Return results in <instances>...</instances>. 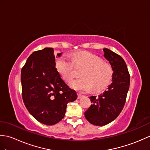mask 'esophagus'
I'll return each instance as SVG.
<instances>
[{
  "instance_id": "esophagus-1",
  "label": "esophagus",
  "mask_w": 150,
  "mask_h": 150,
  "mask_svg": "<svg viewBox=\"0 0 150 150\" xmlns=\"http://www.w3.org/2000/svg\"><path fill=\"white\" fill-rule=\"evenodd\" d=\"M77 96H78L77 98H78L79 99V98H81L82 97H83V95H81V94H80V93H78V94H77Z\"/></svg>"
}]
</instances>
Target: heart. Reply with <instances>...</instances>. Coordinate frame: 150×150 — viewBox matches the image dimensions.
<instances>
[{
    "mask_svg": "<svg viewBox=\"0 0 150 150\" xmlns=\"http://www.w3.org/2000/svg\"><path fill=\"white\" fill-rule=\"evenodd\" d=\"M55 67L59 74L66 81H71L76 75V69H82V78L72 81L73 88L81 92L100 91L109 84L113 70L112 66L104 62L100 57L90 52H80L72 57L63 55L55 62Z\"/></svg>",
    "mask_w": 150,
    "mask_h": 150,
    "instance_id": "obj_1",
    "label": "heart"
}]
</instances>
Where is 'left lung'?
Masks as SVG:
<instances>
[{"instance_id":"8db88e82","label":"left lung","mask_w":150,"mask_h":150,"mask_svg":"<svg viewBox=\"0 0 150 150\" xmlns=\"http://www.w3.org/2000/svg\"><path fill=\"white\" fill-rule=\"evenodd\" d=\"M104 57L114 71L112 82L98 96H90L91 105L85 113L86 120L97 126H103L114 120L123 110L130 87V76L126 62L120 55L103 48Z\"/></svg>"}]
</instances>
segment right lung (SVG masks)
<instances>
[{
	"mask_svg": "<svg viewBox=\"0 0 150 150\" xmlns=\"http://www.w3.org/2000/svg\"><path fill=\"white\" fill-rule=\"evenodd\" d=\"M21 82L27 109L45 125L59 122L64 117L68 103L77 98L76 91L65 83L55 68L52 48L35 51L28 57L21 71Z\"/></svg>",
	"mask_w": 150,
	"mask_h": 150,
	"instance_id": "1",
	"label": "right lung"
}]
</instances>
